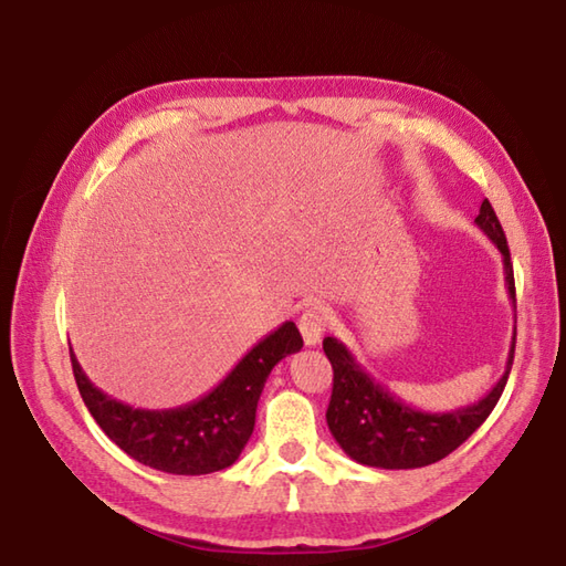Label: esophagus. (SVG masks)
Masks as SVG:
<instances>
[{
	"label": "esophagus",
	"instance_id": "34e87169",
	"mask_svg": "<svg viewBox=\"0 0 566 566\" xmlns=\"http://www.w3.org/2000/svg\"><path fill=\"white\" fill-rule=\"evenodd\" d=\"M328 323H331L328 308H323V306L306 308L304 314H302V318H298V331H302L304 343L308 347L311 345H318L321 338H323V333H326V328H328Z\"/></svg>",
	"mask_w": 566,
	"mask_h": 566
}]
</instances>
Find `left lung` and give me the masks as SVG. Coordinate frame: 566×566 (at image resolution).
<instances>
[{
    "mask_svg": "<svg viewBox=\"0 0 566 566\" xmlns=\"http://www.w3.org/2000/svg\"><path fill=\"white\" fill-rule=\"evenodd\" d=\"M474 223L482 228L484 235L501 252L506 290L515 306V282L506 233H503L499 216L489 199L482 201ZM323 353L333 365V394L326 420L335 442L359 464L379 469H416L440 462L442 457L460 448L494 411L511 375L515 328L506 371L491 387V391L476 403L442 413L420 411V408L403 403L399 396L367 375L363 365H357L353 353L338 338L323 340Z\"/></svg>",
    "mask_w": 566,
    "mask_h": 566,
    "instance_id": "1",
    "label": "left lung"
}]
</instances>
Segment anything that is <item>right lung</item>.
Here are the masks:
<instances>
[{
  "label": "right lung",
  "mask_w": 566,
  "mask_h": 566,
  "mask_svg": "<svg viewBox=\"0 0 566 566\" xmlns=\"http://www.w3.org/2000/svg\"><path fill=\"white\" fill-rule=\"evenodd\" d=\"M304 347L292 321L252 347L228 377L201 399L148 411L106 396L84 375L70 350L77 389L92 418L136 462L167 474H211L231 467L255 428V411L272 367Z\"/></svg>",
  "instance_id": "obj_1"
}]
</instances>
